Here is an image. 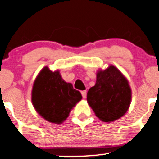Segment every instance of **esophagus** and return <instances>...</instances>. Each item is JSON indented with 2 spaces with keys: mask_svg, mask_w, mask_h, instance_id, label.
Returning <instances> with one entry per match:
<instances>
[{
  "mask_svg": "<svg viewBox=\"0 0 159 159\" xmlns=\"http://www.w3.org/2000/svg\"><path fill=\"white\" fill-rule=\"evenodd\" d=\"M81 94H82L83 98H87V90H83V91H81Z\"/></svg>",
  "mask_w": 159,
  "mask_h": 159,
  "instance_id": "esophagus-1",
  "label": "esophagus"
}]
</instances>
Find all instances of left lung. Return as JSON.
Here are the masks:
<instances>
[{
  "instance_id": "left-lung-1",
  "label": "left lung",
  "mask_w": 159,
  "mask_h": 159,
  "mask_svg": "<svg viewBox=\"0 0 159 159\" xmlns=\"http://www.w3.org/2000/svg\"><path fill=\"white\" fill-rule=\"evenodd\" d=\"M129 82L114 66L97 72L96 84L87 92L89 104L98 119L111 122L126 114L131 102Z\"/></svg>"
}]
</instances>
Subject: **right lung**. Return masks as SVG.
I'll list each match as a JSON object with an SVG mask.
<instances>
[{
    "instance_id": "1",
    "label": "right lung",
    "mask_w": 159,
    "mask_h": 159,
    "mask_svg": "<svg viewBox=\"0 0 159 159\" xmlns=\"http://www.w3.org/2000/svg\"><path fill=\"white\" fill-rule=\"evenodd\" d=\"M82 99L80 92L61 78L59 71L44 67L36 78L32 90V103L45 120L55 124L64 122L71 110Z\"/></svg>"
}]
</instances>
